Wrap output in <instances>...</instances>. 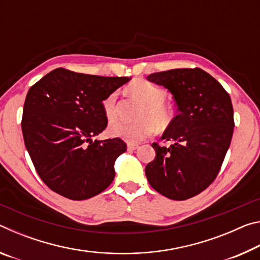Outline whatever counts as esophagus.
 <instances>
[{"label":"esophagus","instance_id":"obj_1","mask_svg":"<svg viewBox=\"0 0 260 260\" xmlns=\"http://www.w3.org/2000/svg\"><path fill=\"white\" fill-rule=\"evenodd\" d=\"M127 148H128V150L133 151V150H136V149L139 148V144H138V143H132V142H128V143H127Z\"/></svg>","mask_w":260,"mask_h":260}]
</instances>
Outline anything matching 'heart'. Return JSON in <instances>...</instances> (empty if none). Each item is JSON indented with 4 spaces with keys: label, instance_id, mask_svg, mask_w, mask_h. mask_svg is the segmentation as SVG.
<instances>
[{
    "label": "heart",
    "instance_id": "b5f03b06",
    "mask_svg": "<svg viewBox=\"0 0 260 260\" xmlns=\"http://www.w3.org/2000/svg\"><path fill=\"white\" fill-rule=\"evenodd\" d=\"M129 90L144 102L140 112V118L143 119L135 122L116 119L110 124L109 132L129 142H139L155 133L156 124L159 127L169 125L172 119V110L165 102L167 91L155 83L144 80L136 81L131 85ZM117 99L118 91H112L103 100V110L109 119L117 114Z\"/></svg>",
    "mask_w": 260,
    "mask_h": 260
}]
</instances>
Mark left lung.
Listing matches in <instances>:
<instances>
[{
	"mask_svg": "<svg viewBox=\"0 0 260 260\" xmlns=\"http://www.w3.org/2000/svg\"><path fill=\"white\" fill-rule=\"evenodd\" d=\"M148 80L172 93L179 114L161 136L173 143H152L156 157L146 166L147 179L167 199H191L214 181L230 148L234 131L231 96L199 68L152 73Z\"/></svg>",
	"mask_w": 260,
	"mask_h": 260,
	"instance_id": "1",
	"label": "left lung"
}]
</instances>
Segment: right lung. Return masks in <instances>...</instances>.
<instances>
[{
	"label": "right lung",
	"mask_w": 260,
	"mask_h": 260,
	"mask_svg": "<svg viewBox=\"0 0 260 260\" xmlns=\"http://www.w3.org/2000/svg\"><path fill=\"white\" fill-rule=\"evenodd\" d=\"M129 80L58 68L29 88L21 131L39 177L69 200L99 195L114 179V160L127 150L119 138L93 141L107 128L103 100Z\"/></svg>",
	"instance_id": "right-lung-1"
}]
</instances>
